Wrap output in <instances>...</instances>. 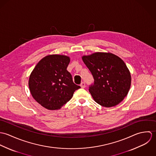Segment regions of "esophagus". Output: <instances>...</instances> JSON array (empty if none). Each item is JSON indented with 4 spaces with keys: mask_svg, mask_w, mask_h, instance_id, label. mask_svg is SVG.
I'll use <instances>...</instances> for the list:
<instances>
[{
    "mask_svg": "<svg viewBox=\"0 0 156 156\" xmlns=\"http://www.w3.org/2000/svg\"><path fill=\"white\" fill-rule=\"evenodd\" d=\"M80 87L82 88H85V82H82L81 84H80Z\"/></svg>",
    "mask_w": 156,
    "mask_h": 156,
    "instance_id": "34e87169",
    "label": "esophagus"
}]
</instances>
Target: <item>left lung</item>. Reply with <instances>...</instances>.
Wrapping results in <instances>:
<instances>
[{
  "mask_svg": "<svg viewBox=\"0 0 156 156\" xmlns=\"http://www.w3.org/2000/svg\"><path fill=\"white\" fill-rule=\"evenodd\" d=\"M82 59L94 80L89 91L95 101L106 108L121 102L131 85L130 73L124 62L112 53L101 52L84 56Z\"/></svg>",
  "mask_w": 156,
  "mask_h": 156,
  "instance_id": "obj_1",
  "label": "left lung"
}]
</instances>
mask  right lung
Wrapping results in <instances>:
<instances>
[{"label":"right lung","instance_id":"add662e5","mask_svg":"<svg viewBox=\"0 0 156 156\" xmlns=\"http://www.w3.org/2000/svg\"><path fill=\"white\" fill-rule=\"evenodd\" d=\"M69 58L52 55L43 58L34 68L29 80L33 98L48 110L60 109L80 88L67 70Z\"/></svg>","mask_w":156,"mask_h":156}]
</instances>
